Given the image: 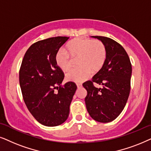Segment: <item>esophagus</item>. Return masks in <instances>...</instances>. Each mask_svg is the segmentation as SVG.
I'll return each instance as SVG.
<instances>
[{
	"mask_svg": "<svg viewBox=\"0 0 151 151\" xmlns=\"http://www.w3.org/2000/svg\"><path fill=\"white\" fill-rule=\"evenodd\" d=\"M77 86L78 88H81L82 87V85H81V83H77Z\"/></svg>",
	"mask_w": 151,
	"mask_h": 151,
	"instance_id": "34e87169",
	"label": "esophagus"
}]
</instances>
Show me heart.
I'll return each instance as SVG.
<instances>
[{
  "label": "heart",
  "mask_w": 151,
  "mask_h": 151,
  "mask_svg": "<svg viewBox=\"0 0 151 151\" xmlns=\"http://www.w3.org/2000/svg\"><path fill=\"white\" fill-rule=\"evenodd\" d=\"M66 51L59 50L55 56L58 67L64 72L72 66V59H77L78 68H74L66 74L68 81L81 83L89 77L90 73L95 74L103 67L106 58V49L99 41L76 38L68 42Z\"/></svg>",
  "instance_id": "heart-1"
}]
</instances>
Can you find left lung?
<instances>
[{
  "label": "left lung",
  "mask_w": 151,
  "mask_h": 151,
  "mask_svg": "<svg viewBox=\"0 0 151 151\" xmlns=\"http://www.w3.org/2000/svg\"><path fill=\"white\" fill-rule=\"evenodd\" d=\"M92 37L104 44L106 58L92 81L83 84L88 92L85 103L92 119L108 123L115 119L125 107L130 90L132 65L126 50L117 42L105 37ZM93 82L102 88L94 87Z\"/></svg>",
  "instance_id": "left-lung-1"
}]
</instances>
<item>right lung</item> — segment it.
Masks as SVG:
<instances>
[{"instance_id":"add662e5","label":"right lung","mask_w":151,"mask_h":151,"mask_svg":"<svg viewBox=\"0 0 151 151\" xmlns=\"http://www.w3.org/2000/svg\"><path fill=\"white\" fill-rule=\"evenodd\" d=\"M68 39L52 37L32 44L20 69V86L25 105L37 121L46 126H57L66 121L77 88L71 81L61 86L64 74L55 61L56 54Z\"/></svg>"}]
</instances>
